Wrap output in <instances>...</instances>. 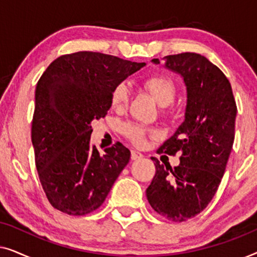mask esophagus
<instances>
[{
  "instance_id": "34e87169",
  "label": "esophagus",
  "mask_w": 257,
  "mask_h": 257,
  "mask_svg": "<svg viewBox=\"0 0 257 257\" xmlns=\"http://www.w3.org/2000/svg\"><path fill=\"white\" fill-rule=\"evenodd\" d=\"M144 156L140 152H138V151H131V159L132 160H139L142 159Z\"/></svg>"
}]
</instances>
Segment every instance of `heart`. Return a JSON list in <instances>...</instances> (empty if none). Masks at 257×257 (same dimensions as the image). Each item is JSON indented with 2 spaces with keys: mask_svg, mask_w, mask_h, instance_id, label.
<instances>
[{
  "mask_svg": "<svg viewBox=\"0 0 257 257\" xmlns=\"http://www.w3.org/2000/svg\"><path fill=\"white\" fill-rule=\"evenodd\" d=\"M143 85L160 106H170L177 96V86L170 77L164 75H153L143 82ZM130 100V87L126 83H119L111 93V105L115 110H122ZM126 138L136 145H142L146 137L150 135L145 127L138 124H126L122 128Z\"/></svg>",
  "mask_w": 257,
  "mask_h": 257,
  "instance_id": "obj_1",
  "label": "heart"
}]
</instances>
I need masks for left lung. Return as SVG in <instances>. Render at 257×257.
I'll return each instance as SVG.
<instances>
[{
	"mask_svg": "<svg viewBox=\"0 0 257 257\" xmlns=\"http://www.w3.org/2000/svg\"><path fill=\"white\" fill-rule=\"evenodd\" d=\"M164 66L184 79L187 91L185 119L158 153H180V165H161L146 189L152 208L174 222L189 220L215 195L230 156L236 103L229 80L205 56L184 52L164 57ZM154 64H160L158 58Z\"/></svg>",
	"mask_w": 257,
	"mask_h": 257,
	"instance_id": "left-lung-1",
	"label": "left lung"
}]
</instances>
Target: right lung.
I'll list each match as a JSON object with an SVG mask.
<instances>
[{
  "label": "right lung",
  "instance_id": "1",
  "mask_svg": "<svg viewBox=\"0 0 257 257\" xmlns=\"http://www.w3.org/2000/svg\"><path fill=\"white\" fill-rule=\"evenodd\" d=\"M145 65L79 51L55 59L38 80L31 142L42 187L56 209L69 215L96 210L128 164L131 152L120 143L104 154L90 145L91 122L107 114L114 86Z\"/></svg>",
  "mask_w": 257,
  "mask_h": 257
}]
</instances>
